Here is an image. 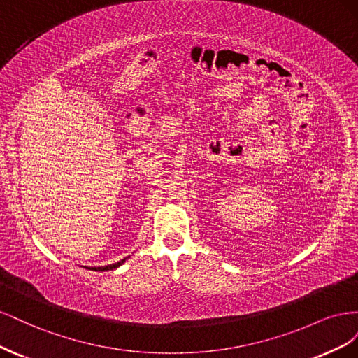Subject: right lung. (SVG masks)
I'll return each mask as SVG.
<instances>
[{
	"instance_id": "obj_1",
	"label": "right lung",
	"mask_w": 358,
	"mask_h": 358,
	"mask_svg": "<svg viewBox=\"0 0 358 358\" xmlns=\"http://www.w3.org/2000/svg\"><path fill=\"white\" fill-rule=\"evenodd\" d=\"M125 259H121V262L117 263H113V264H109V266H101V267H90V270H95V272H107V270H113V268H117L119 266H122V263H125Z\"/></svg>"
}]
</instances>
